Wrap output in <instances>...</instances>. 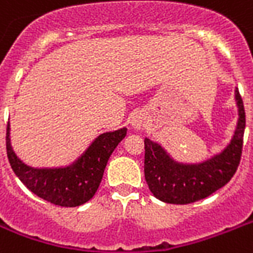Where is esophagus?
I'll return each instance as SVG.
<instances>
[{"label": "esophagus", "instance_id": "1", "mask_svg": "<svg viewBox=\"0 0 253 253\" xmlns=\"http://www.w3.org/2000/svg\"><path fill=\"white\" fill-rule=\"evenodd\" d=\"M131 126L134 127L135 130H142L146 126V115L143 113L135 114L131 119Z\"/></svg>", "mask_w": 253, "mask_h": 253}]
</instances>
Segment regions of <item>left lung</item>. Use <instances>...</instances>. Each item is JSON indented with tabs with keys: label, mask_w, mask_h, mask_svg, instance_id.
<instances>
[{
	"label": "left lung",
	"mask_w": 253,
	"mask_h": 253,
	"mask_svg": "<svg viewBox=\"0 0 253 253\" xmlns=\"http://www.w3.org/2000/svg\"><path fill=\"white\" fill-rule=\"evenodd\" d=\"M239 121L232 140L219 155L199 163L183 165L172 161L155 142L144 139V178L157 199L169 204H188L207 198L225 186L240 163L246 111L240 92L235 90Z\"/></svg>",
	"instance_id": "obj_1"
}]
</instances>
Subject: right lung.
<instances>
[{"label":"right lung","mask_w":253,"mask_h":253,"mask_svg":"<svg viewBox=\"0 0 253 253\" xmlns=\"http://www.w3.org/2000/svg\"><path fill=\"white\" fill-rule=\"evenodd\" d=\"M6 128L7 159L19 180L41 199L59 207H77L91 199L101 184L110 155L126 136V128L101 134L78 161L63 169H33L13 151Z\"/></svg>","instance_id":"1"}]
</instances>
